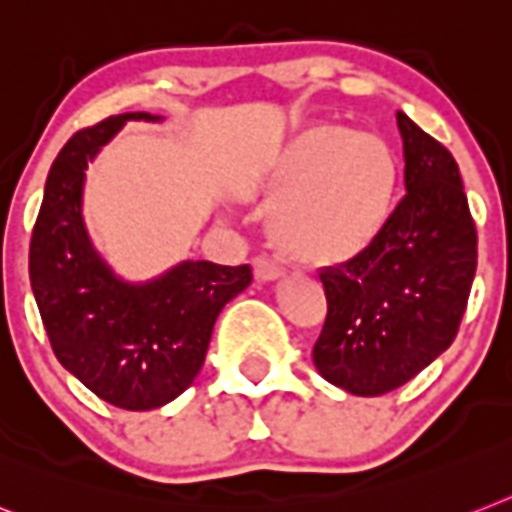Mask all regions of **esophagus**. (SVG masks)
<instances>
[{
	"label": "esophagus",
	"instance_id": "1",
	"mask_svg": "<svg viewBox=\"0 0 512 512\" xmlns=\"http://www.w3.org/2000/svg\"><path fill=\"white\" fill-rule=\"evenodd\" d=\"M253 274H256V280H261V282L280 280L282 266L277 264V261L266 259V256H259V259L253 261Z\"/></svg>",
	"mask_w": 512,
	"mask_h": 512
}]
</instances>
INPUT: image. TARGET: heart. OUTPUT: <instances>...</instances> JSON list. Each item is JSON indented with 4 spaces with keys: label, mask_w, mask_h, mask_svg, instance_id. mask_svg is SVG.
Returning a JSON list of instances; mask_svg holds the SVG:
<instances>
[{
    "label": "heart",
    "mask_w": 512,
    "mask_h": 512,
    "mask_svg": "<svg viewBox=\"0 0 512 512\" xmlns=\"http://www.w3.org/2000/svg\"><path fill=\"white\" fill-rule=\"evenodd\" d=\"M398 156L382 135L314 125L264 180L269 238L303 264H342L374 246L398 196Z\"/></svg>",
    "instance_id": "heart-1"
}]
</instances>
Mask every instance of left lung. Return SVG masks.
I'll list each match as a JSON object with an SVG mask.
<instances>
[{
	"mask_svg": "<svg viewBox=\"0 0 512 512\" xmlns=\"http://www.w3.org/2000/svg\"><path fill=\"white\" fill-rule=\"evenodd\" d=\"M405 196L361 256L324 266L327 319L314 366L377 398L426 369L458 335L476 274V225L453 154L398 112Z\"/></svg>",
	"mask_w": 512,
	"mask_h": 512,
	"instance_id": "8db88e82",
	"label": "left lung"
}]
</instances>
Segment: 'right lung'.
I'll return each mask as SVG.
<instances>
[{
    "label": "right lung",
    "mask_w": 512,
    "mask_h": 512,
    "mask_svg": "<svg viewBox=\"0 0 512 512\" xmlns=\"http://www.w3.org/2000/svg\"><path fill=\"white\" fill-rule=\"evenodd\" d=\"M128 120L78 130L54 159L31 238L33 298L57 361L101 400L125 411L162 408L198 377L227 301L251 285V266L183 261L151 282H125L83 225L88 162Z\"/></svg>",
    "instance_id": "right-lung-1"
}]
</instances>
